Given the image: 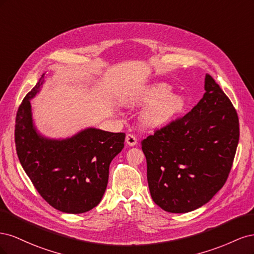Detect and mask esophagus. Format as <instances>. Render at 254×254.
<instances>
[{
  "label": "esophagus",
  "instance_id": "obj_1",
  "mask_svg": "<svg viewBox=\"0 0 254 254\" xmlns=\"http://www.w3.org/2000/svg\"><path fill=\"white\" fill-rule=\"evenodd\" d=\"M126 143H127L129 146H134V145H136V143H137V139H136V137H135L133 134L128 133V134L126 135Z\"/></svg>",
  "mask_w": 254,
  "mask_h": 254
}]
</instances>
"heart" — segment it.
<instances>
[{"label": "heart", "instance_id": "b5f03b06", "mask_svg": "<svg viewBox=\"0 0 254 254\" xmlns=\"http://www.w3.org/2000/svg\"><path fill=\"white\" fill-rule=\"evenodd\" d=\"M171 89L166 84H156L145 92L142 101L152 103L144 113V121L148 126H161L166 124L184 107L183 98L179 95L170 94Z\"/></svg>", "mask_w": 254, "mask_h": 254}]
</instances>
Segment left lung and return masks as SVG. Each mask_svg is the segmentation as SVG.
Segmentation results:
<instances>
[{
    "label": "left lung",
    "mask_w": 254,
    "mask_h": 254,
    "mask_svg": "<svg viewBox=\"0 0 254 254\" xmlns=\"http://www.w3.org/2000/svg\"><path fill=\"white\" fill-rule=\"evenodd\" d=\"M205 93L181 118L141 141L152 200L170 213H187L211 200L231 172L240 122L233 104L206 74Z\"/></svg>",
    "instance_id": "obj_1"
}]
</instances>
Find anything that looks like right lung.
Wrapping results in <instances>:
<instances>
[{
    "label": "right lung",
    "mask_w": 254,
    "mask_h": 254,
    "mask_svg": "<svg viewBox=\"0 0 254 254\" xmlns=\"http://www.w3.org/2000/svg\"><path fill=\"white\" fill-rule=\"evenodd\" d=\"M44 74L19 106L14 142L23 170L38 193L56 210L79 214L101 202L108 184L109 165L124 148V132L89 128L71 139L48 140L33 126L29 99Z\"/></svg>",
    "instance_id": "obj_1"
}]
</instances>
